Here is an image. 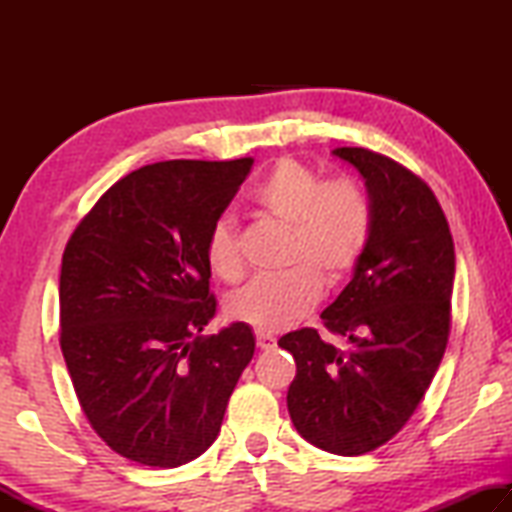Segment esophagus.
<instances>
[{"label":"esophagus","instance_id":"esophagus-1","mask_svg":"<svg viewBox=\"0 0 512 512\" xmlns=\"http://www.w3.org/2000/svg\"><path fill=\"white\" fill-rule=\"evenodd\" d=\"M257 348L259 350H273L275 348V339L271 334H257Z\"/></svg>","mask_w":512,"mask_h":512}]
</instances>
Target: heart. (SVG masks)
<instances>
[{"mask_svg": "<svg viewBox=\"0 0 512 512\" xmlns=\"http://www.w3.org/2000/svg\"><path fill=\"white\" fill-rule=\"evenodd\" d=\"M262 212L289 228L287 273L259 277L228 300L230 318L259 332H282L307 316L320 298V282L336 287L366 253L372 207L350 178L325 180L293 158L277 160L255 187ZM210 271L223 282L244 275L239 228L232 216H219L205 241Z\"/></svg>", "mask_w": 512, "mask_h": 512, "instance_id": "obj_1", "label": "heart"}]
</instances>
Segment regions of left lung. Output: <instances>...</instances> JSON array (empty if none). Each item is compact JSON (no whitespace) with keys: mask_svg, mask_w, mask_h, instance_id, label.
Segmentation results:
<instances>
[{"mask_svg":"<svg viewBox=\"0 0 512 512\" xmlns=\"http://www.w3.org/2000/svg\"><path fill=\"white\" fill-rule=\"evenodd\" d=\"M366 180L372 230L348 287L323 318L348 350L311 327L277 345L296 359L287 406L307 443L361 456L388 443L427 393L452 325L454 241L429 185L395 160L359 146L332 151Z\"/></svg>","mask_w":512,"mask_h":512,"instance_id":"1","label":"left lung"}]
</instances>
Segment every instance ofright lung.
Segmentation results:
<instances>
[{"instance_id": "obj_1", "label": "right lung", "mask_w": 512, "mask_h": 512, "mask_svg": "<svg viewBox=\"0 0 512 512\" xmlns=\"http://www.w3.org/2000/svg\"><path fill=\"white\" fill-rule=\"evenodd\" d=\"M253 158L155 162L117 180L69 237L60 350L112 452L151 467L201 456L255 354L253 329L203 336L216 314L205 241Z\"/></svg>"}]
</instances>
